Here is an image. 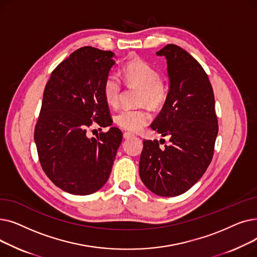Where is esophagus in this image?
<instances>
[{"instance_id": "esophagus-1", "label": "esophagus", "mask_w": 257, "mask_h": 257, "mask_svg": "<svg viewBox=\"0 0 257 257\" xmlns=\"http://www.w3.org/2000/svg\"><path fill=\"white\" fill-rule=\"evenodd\" d=\"M132 137H133V134L130 133V132H125V133L123 134V138H124V139H130V138H132Z\"/></svg>"}]
</instances>
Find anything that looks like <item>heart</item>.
I'll return each instance as SVG.
<instances>
[{
    "label": "heart",
    "instance_id": "b5f03b06",
    "mask_svg": "<svg viewBox=\"0 0 257 257\" xmlns=\"http://www.w3.org/2000/svg\"><path fill=\"white\" fill-rule=\"evenodd\" d=\"M123 77L131 85L142 87L141 103H148L153 107L163 104L167 98V86L159 78L155 67L143 59L136 58L123 67ZM121 85L115 76L107 77L104 83V97L108 105L116 107L119 103ZM151 119L150 111L146 108H124L114 115L117 126L131 132L142 130Z\"/></svg>",
    "mask_w": 257,
    "mask_h": 257
}]
</instances>
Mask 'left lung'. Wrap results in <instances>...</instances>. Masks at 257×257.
Segmentation results:
<instances>
[{
  "instance_id": "1",
  "label": "left lung",
  "mask_w": 257,
  "mask_h": 257,
  "mask_svg": "<svg viewBox=\"0 0 257 257\" xmlns=\"http://www.w3.org/2000/svg\"><path fill=\"white\" fill-rule=\"evenodd\" d=\"M168 64L169 92L158 116L151 125L170 146L144 141L140 159L143 183L155 195L179 196L202 177L213 155L218 136L214 96L201 64L182 48L167 45L156 52Z\"/></svg>"
}]
</instances>
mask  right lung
<instances>
[{
    "mask_svg": "<svg viewBox=\"0 0 257 257\" xmlns=\"http://www.w3.org/2000/svg\"><path fill=\"white\" fill-rule=\"evenodd\" d=\"M114 54L92 47L73 52L51 74L34 131L40 165L50 180L72 195L96 193L111 173L123 134L110 127L97 139L87 130L112 125L104 83Z\"/></svg>",
    "mask_w": 257,
    "mask_h": 257,
    "instance_id": "obj_1",
    "label": "right lung"
}]
</instances>
